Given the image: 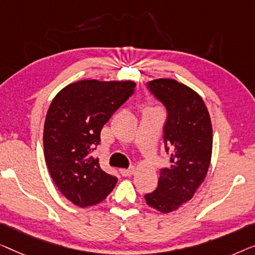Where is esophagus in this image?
I'll use <instances>...</instances> for the list:
<instances>
[{"mask_svg":"<svg viewBox=\"0 0 255 255\" xmlns=\"http://www.w3.org/2000/svg\"><path fill=\"white\" fill-rule=\"evenodd\" d=\"M134 167H129V168H123V170H120V173L123 177H130V175L134 174Z\"/></svg>","mask_w":255,"mask_h":255,"instance_id":"esophagus-1","label":"esophagus"}]
</instances>
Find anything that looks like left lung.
Wrapping results in <instances>:
<instances>
[{"label":"left lung","instance_id":"8db88e82","mask_svg":"<svg viewBox=\"0 0 255 255\" xmlns=\"http://www.w3.org/2000/svg\"><path fill=\"white\" fill-rule=\"evenodd\" d=\"M148 87L167 110L164 142L171 165L160 170L158 187L144 199L149 207L167 214L191 200L206 178L213 127L203 99L187 85L173 78H158Z\"/></svg>","mask_w":255,"mask_h":255}]
</instances>
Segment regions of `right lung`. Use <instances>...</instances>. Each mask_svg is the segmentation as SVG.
Returning a JSON list of instances; mask_svg holds the SVG:
<instances>
[{"mask_svg": "<svg viewBox=\"0 0 255 255\" xmlns=\"http://www.w3.org/2000/svg\"><path fill=\"white\" fill-rule=\"evenodd\" d=\"M132 81L83 80L68 84L52 100L44 126V155L59 191L81 208L100 203L118 179L91 152L112 114L132 95Z\"/></svg>", "mask_w": 255, "mask_h": 255, "instance_id": "right-lung-1", "label": "right lung"}]
</instances>
